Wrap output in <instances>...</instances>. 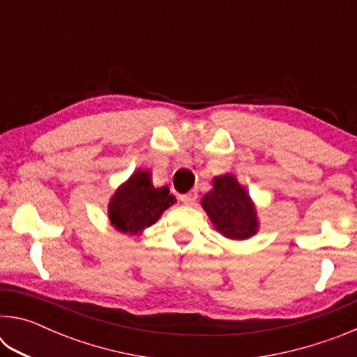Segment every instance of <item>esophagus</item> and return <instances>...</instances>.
Wrapping results in <instances>:
<instances>
[{"label": "esophagus", "mask_w": 357, "mask_h": 357, "mask_svg": "<svg viewBox=\"0 0 357 357\" xmlns=\"http://www.w3.org/2000/svg\"><path fill=\"white\" fill-rule=\"evenodd\" d=\"M181 202H183L185 206H193L197 202V192H189V193H184V195H181Z\"/></svg>", "instance_id": "esophagus-1"}]
</instances>
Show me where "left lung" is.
Wrapping results in <instances>:
<instances>
[{
  "mask_svg": "<svg viewBox=\"0 0 357 357\" xmlns=\"http://www.w3.org/2000/svg\"><path fill=\"white\" fill-rule=\"evenodd\" d=\"M202 208L223 238L245 241L259 229L257 204L233 173L213 178V189L204 193Z\"/></svg>",
  "mask_w": 357,
  "mask_h": 357,
  "instance_id": "8db88e82",
  "label": "left lung"
}]
</instances>
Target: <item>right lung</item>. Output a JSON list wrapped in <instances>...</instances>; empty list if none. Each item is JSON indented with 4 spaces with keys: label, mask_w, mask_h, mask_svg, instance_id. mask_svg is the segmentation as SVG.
<instances>
[{
    "label": "right lung",
    "mask_w": 357,
    "mask_h": 357,
    "mask_svg": "<svg viewBox=\"0 0 357 357\" xmlns=\"http://www.w3.org/2000/svg\"><path fill=\"white\" fill-rule=\"evenodd\" d=\"M176 203L167 185L155 187L149 170L138 168L118 185L108 202V220L121 233L135 236L160 219Z\"/></svg>",
    "instance_id": "1"
}]
</instances>
